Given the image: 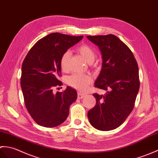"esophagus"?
Here are the masks:
<instances>
[{"label": "esophagus", "mask_w": 158, "mask_h": 158, "mask_svg": "<svg viewBox=\"0 0 158 158\" xmlns=\"http://www.w3.org/2000/svg\"><path fill=\"white\" fill-rule=\"evenodd\" d=\"M85 97V94H84L81 92H78V99H82Z\"/></svg>", "instance_id": "1"}]
</instances>
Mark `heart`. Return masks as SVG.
Here are the masks:
<instances>
[{
  "instance_id": "obj_1",
  "label": "heart",
  "mask_w": 158,
  "mask_h": 158,
  "mask_svg": "<svg viewBox=\"0 0 158 158\" xmlns=\"http://www.w3.org/2000/svg\"><path fill=\"white\" fill-rule=\"evenodd\" d=\"M77 51L84 58V59L89 64L93 62L96 57L95 52H94L93 48L88 44L80 45L77 48ZM69 56L70 52L67 51L62 55L61 57L60 67L63 71L64 72L68 69V63ZM92 81L93 78L90 75H82L78 74V73H73L71 76H69L65 80L68 85L80 91L86 90Z\"/></svg>"
}]
</instances>
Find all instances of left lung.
<instances>
[{"label": "left lung", "instance_id": "left-lung-1", "mask_svg": "<svg viewBox=\"0 0 158 158\" xmlns=\"http://www.w3.org/2000/svg\"><path fill=\"white\" fill-rule=\"evenodd\" d=\"M102 54V69L94 87L105 94L94 93L96 105L88 111L90 123L103 131H111L123 123L135 106L139 90V68L134 55L113 34L87 36Z\"/></svg>", "mask_w": 158, "mask_h": 158}]
</instances>
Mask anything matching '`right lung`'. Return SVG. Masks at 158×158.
I'll return each instance as SVG.
<instances>
[{
    "instance_id": "1",
    "label": "right lung",
    "mask_w": 158,
    "mask_h": 158,
    "mask_svg": "<svg viewBox=\"0 0 158 158\" xmlns=\"http://www.w3.org/2000/svg\"><path fill=\"white\" fill-rule=\"evenodd\" d=\"M83 36L51 33L38 40L27 52L22 66L21 87L24 103L33 120L40 126L53 128L67 119L69 107L77 99L71 87L53 93L60 86V59Z\"/></svg>"
}]
</instances>
